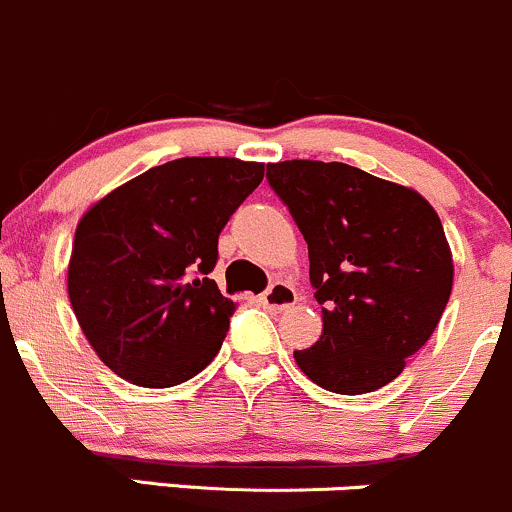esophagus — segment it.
Segmentation results:
<instances>
[{"label":"esophagus","mask_w":512,"mask_h":512,"mask_svg":"<svg viewBox=\"0 0 512 512\" xmlns=\"http://www.w3.org/2000/svg\"><path fill=\"white\" fill-rule=\"evenodd\" d=\"M258 302H261L268 312H285L298 302V293H295L288 283H280V280H276V283H273L271 288L258 298Z\"/></svg>","instance_id":"34e87169"}]
</instances>
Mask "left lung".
<instances>
[{
    "mask_svg": "<svg viewBox=\"0 0 512 512\" xmlns=\"http://www.w3.org/2000/svg\"><path fill=\"white\" fill-rule=\"evenodd\" d=\"M307 241L322 334L295 364L324 390L361 395L398 378L439 324L454 283L442 222L417 190L346 163H268Z\"/></svg>",
    "mask_w": 512,
    "mask_h": 512,
    "instance_id": "left-lung-1",
    "label": "left lung"
}]
</instances>
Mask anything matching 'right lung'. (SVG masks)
Masks as SVG:
<instances>
[{
    "mask_svg": "<svg viewBox=\"0 0 512 512\" xmlns=\"http://www.w3.org/2000/svg\"><path fill=\"white\" fill-rule=\"evenodd\" d=\"M263 180V163L192 156L136 175L80 217L68 295L102 364L170 388L217 356L236 305L210 271L217 239Z\"/></svg>",
    "mask_w": 512,
    "mask_h": 512,
    "instance_id": "1",
    "label": "right lung"
}]
</instances>
